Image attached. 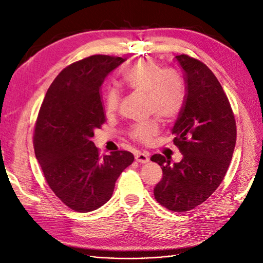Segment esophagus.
Wrapping results in <instances>:
<instances>
[{
  "mask_svg": "<svg viewBox=\"0 0 263 263\" xmlns=\"http://www.w3.org/2000/svg\"><path fill=\"white\" fill-rule=\"evenodd\" d=\"M135 160L138 163H147L149 161V156L146 153H142V152H137L135 154Z\"/></svg>",
  "mask_w": 263,
  "mask_h": 263,
  "instance_id": "esophagus-1",
  "label": "esophagus"
}]
</instances>
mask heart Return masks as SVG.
Instances as JSON below:
<instances>
[{
	"mask_svg": "<svg viewBox=\"0 0 263 263\" xmlns=\"http://www.w3.org/2000/svg\"><path fill=\"white\" fill-rule=\"evenodd\" d=\"M122 82L129 89L146 93L149 114H156L164 119L177 117L183 108L185 86L182 78L172 69H164L151 60H141L126 69ZM104 109L111 115L117 111L120 93L115 87L104 93ZM160 129L156 119L138 122L130 128V136L141 143H148Z\"/></svg>",
	"mask_w": 263,
	"mask_h": 263,
	"instance_id": "1",
	"label": "heart"
}]
</instances>
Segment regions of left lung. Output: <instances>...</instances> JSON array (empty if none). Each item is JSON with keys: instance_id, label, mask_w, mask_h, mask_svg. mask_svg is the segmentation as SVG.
Masks as SVG:
<instances>
[{"instance_id": "obj_1", "label": "left lung", "mask_w": 263, "mask_h": 263, "mask_svg": "<svg viewBox=\"0 0 263 263\" xmlns=\"http://www.w3.org/2000/svg\"><path fill=\"white\" fill-rule=\"evenodd\" d=\"M183 69L185 100L172 127L182 160L161 154L151 161L162 167L154 188L156 201L172 212H188L212 196L223 181L236 143V124L229 99L214 73L188 55L176 56Z\"/></svg>"}]
</instances>
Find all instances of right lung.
<instances>
[{
	"label": "right lung",
	"mask_w": 263,
	"mask_h": 263,
	"mask_svg": "<svg viewBox=\"0 0 263 263\" xmlns=\"http://www.w3.org/2000/svg\"><path fill=\"white\" fill-rule=\"evenodd\" d=\"M121 57L93 55L64 68L40 107L34 154L50 189L79 213L96 211L112 196L120 173L134 162L127 151L99 155L91 141L106 121L100 87Z\"/></svg>",
	"instance_id": "add662e5"
}]
</instances>
